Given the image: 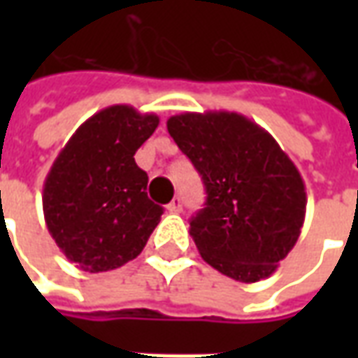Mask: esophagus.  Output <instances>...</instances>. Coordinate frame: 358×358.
<instances>
[{
  "instance_id": "obj_1",
  "label": "esophagus",
  "mask_w": 358,
  "mask_h": 358,
  "mask_svg": "<svg viewBox=\"0 0 358 358\" xmlns=\"http://www.w3.org/2000/svg\"><path fill=\"white\" fill-rule=\"evenodd\" d=\"M166 210H169V213H180V210H182V199H180V197H174V199L166 205Z\"/></svg>"
}]
</instances>
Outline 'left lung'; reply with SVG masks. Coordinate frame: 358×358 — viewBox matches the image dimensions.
<instances>
[{"label": "left lung", "mask_w": 358, "mask_h": 358, "mask_svg": "<svg viewBox=\"0 0 358 358\" xmlns=\"http://www.w3.org/2000/svg\"><path fill=\"white\" fill-rule=\"evenodd\" d=\"M166 128L207 189L205 207L189 222L203 261L245 284L274 274L299 240L307 210L292 159L240 113H182Z\"/></svg>", "instance_id": "1"}]
</instances>
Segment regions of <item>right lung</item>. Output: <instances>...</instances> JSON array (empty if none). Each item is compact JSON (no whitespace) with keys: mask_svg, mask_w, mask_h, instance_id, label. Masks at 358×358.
<instances>
[{"mask_svg":"<svg viewBox=\"0 0 358 358\" xmlns=\"http://www.w3.org/2000/svg\"><path fill=\"white\" fill-rule=\"evenodd\" d=\"M159 117L110 105L78 126L43 182V218L76 268L107 272L140 255L163 207L148 197V174L134 161Z\"/></svg>","mask_w":358,"mask_h":358,"instance_id":"obj_1","label":"right lung"}]
</instances>
